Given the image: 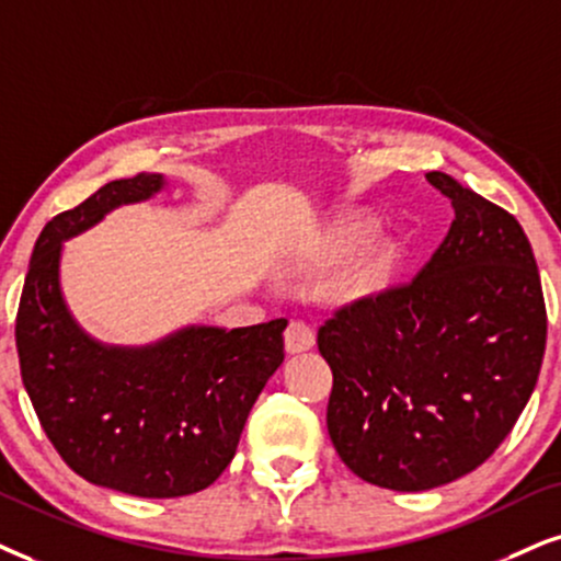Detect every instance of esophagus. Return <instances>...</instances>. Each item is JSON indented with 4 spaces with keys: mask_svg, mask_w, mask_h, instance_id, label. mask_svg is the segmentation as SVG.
Listing matches in <instances>:
<instances>
[{
    "mask_svg": "<svg viewBox=\"0 0 561 561\" xmlns=\"http://www.w3.org/2000/svg\"><path fill=\"white\" fill-rule=\"evenodd\" d=\"M316 344V331L310 329L305 321H289L287 331H285V346L289 354L297 352H308L310 346Z\"/></svg>",
    "mask_w": 561,
    "mask_h": 561,
    "instance_id": "esophagus-1",
    "label": "esophagus"
}]
</instances>
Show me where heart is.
Returning <instances> with one entry per match:
<instances>
[{
	"label": "heart",
	"instance_id": "1",
	"mask_svg": "<svg viewBox=\"0 0 561 561\" xmlns=\"http://www.w3.org/2000/svg\"><path fill=\"white\" fill-rule=\"evenodd\" d=\"M367 230H370V225L367 222L350 225V228L344 230L342 243L344 245L357 243ZM391 266H393V253L388 251L386 245H378L373 248V251H367L365 256L350 268V274L344 276V285H342L344 295L357 297V295H370L375 289H380L386 285L388 274H391Z\"/></svg>",
	"mask_w": 561,
	"mask_h": 561
}]
</instances>
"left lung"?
<instances>
[{"instance_id":"1","label":"left lung","mask_w":561,"mask_h":561,"mask_svg":"<svg viewBox=\"0 0 561 561\" xmlns=\"http://www.w3.org/2000/svg\"><path fill=\"white\" fill-rule=\"evenodd\" d=\"M427 181L456 211L427 266L318 329L333 448L359 479L396 492L484 463L526 409L546 350L541 276L520 222L448 173Z\"/></svg>"}]
</instances>
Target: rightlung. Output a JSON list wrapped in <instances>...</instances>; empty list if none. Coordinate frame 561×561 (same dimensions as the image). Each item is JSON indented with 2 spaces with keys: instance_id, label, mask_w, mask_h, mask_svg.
Returning <instances> with one entry per match:
<instances>
[{
  "instance_id": "add662e5",
  "label": "right lung",
  "mask_w": 561,
  "mask_h": 561,
  "mask_svg": "<svg viewBox=\"0 0 561 561\" xmlns=\"http://www.w3.org/2000/svg\"><path fill=\"white\" fill-rule=\"evenodd\" d=\"M162 188V175L111 181L61 211L35 240L20 295V375L64 463L134 497L207 489L236 456L248 411L285 359V318L248 329H186L145 350L101 346L77 329L59 289L61 240L118 204Z\"/></svg>"
}]
</instances>
